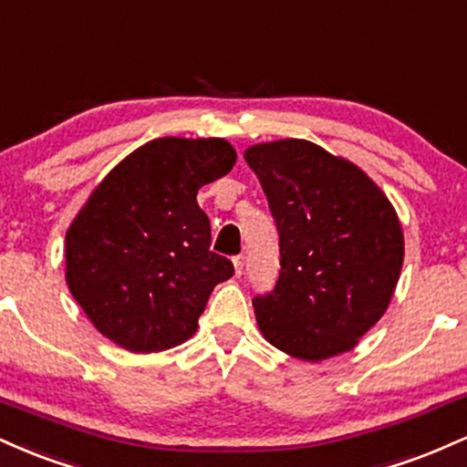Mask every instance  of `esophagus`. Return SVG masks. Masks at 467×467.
I'll list each match as a JSON object with an SVG mask.
<instances>
[{"label": "esophagus", "mask_w": 467, "mask_h": 467, "mask_svg": "<svg viewBox=\"0 0 467 467\" xmlns=\"http://www.w3.org/2000/svg\"><path fill=\"white\" fill-rule=\"evenodd\" d=\"M233 264H234V275H237V276L244 275V267H245V256H244V254L234 256V259H233Z\"/></svg>", "instance_id": "esophagus-1"}]
</instances>
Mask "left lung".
<instances>
[{
  "mask_svg": "<svg viewBox=\"0 0 467 467\" xmlns=\"http://www.w3.org/2000/svg\"><path fill=\"white\" fill-rule=\"evenodd\" d=\"M278 228L281 275L256 296V325L276 349L320 362L351 351L382 318L404 264L393 203L349 160L298 138L252 144Z\"/></svg>",
  "mask_w": 467,
  "mask_h": 467,
  "instance_id": "left-lung-1",
  "label": "left lung"
}]
</instances>
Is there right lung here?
Instances as JSON below:
<instances>
[{
	"label": "right lung",
	"mask_w": 467,
	"mask_h": 467,
	"mask_svg": "<svg viewBox=\"0 0 467 467\" xmlns=\"http://www.w3.org/2000/svg\"><path fill=\"white\" fill-rule=\"evenodd\" d=\"M223 138H155L118 162L66 233V281L92 325L133 353L178 347L234 267L211 250L197 191L228 173Z\"/></svg>",
	"instance_id": "right-lung-1"
}]
</instances>
